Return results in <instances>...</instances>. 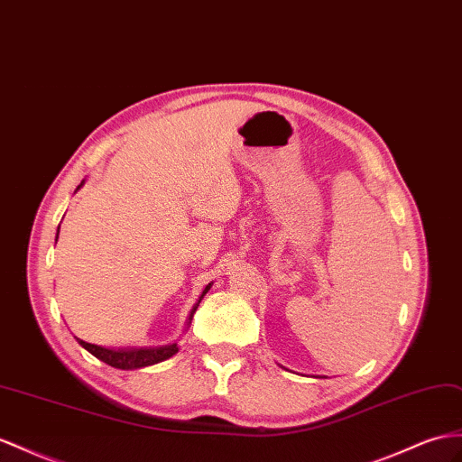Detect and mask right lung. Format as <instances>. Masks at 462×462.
<instances>
[{
	"label": "right lung",
	"instance_id": "1",
	"mask_svg": "<svg viewBox=\"0 0 462 462\" xmlns=\"http://www.w3.org/2000/svg\"><path fill=\"white\" fill-rule=\"evenodd\" d=\"M84 183V181H81ZM81 187V185H79ZM78 187V189H79ZM58 230H60V226H58ZM56 240H58V234H56ZM212 287V282H208V285L205 287L203 294H200L197 304L193 306L191 314H189V322L191 324L193 320V314L195 310L199 309L200 300H203L205 294L208 292V289ZM78 339V344L88 349L93 357H97L99 361L107 363L111 366H115V369H123V371H133V369H142V366H148V365H156L160 361H165L173 357V355L180 351V347H177V344H170V346H162V347H138V349H107V347H101V346H93V344H88V341L84 339Z\"/></svg>",
	"mask_w": 462,
	"mask_h": 462
}]
</instances>
